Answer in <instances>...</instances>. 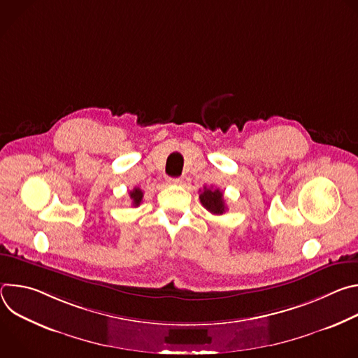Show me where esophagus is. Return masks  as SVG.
I'll return each instance as SVG.
<instances>
[{
    "label": "esophagus",
    "mask_w": 358,
    "mask_h": 358,
    "mask_svg": "<svg viewBox=\"0 0 358 358\" xmlns=\"http://www.w3.org/2000/svg\"><path fill=\"white\" fill-rule=\"evenodd\" d=\"M169 184H171V185H181L182 184V178H169Z\"/></svg>",
    "instance_id": "esophagus-1"
}]
</instances>
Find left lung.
I'll list each match as a JSON object with an SVG mask.
<instances>
[{"instance_id":"1","label":"left lung","mask_w":358,"mask_h":358,"mask_svg":"<svg viewBox=\"0 0 358 358\" xmlns=\"http://www.w3.org/2000/svg\"><path fill=\"white\" fill-rule=\"evenodd\" d=\"M199 201L203 206V208H207L214 215H222L227 210L224 194L218 188L213 189V188L203 187V189L199 194Z\"/></svg>"}]
</instances>
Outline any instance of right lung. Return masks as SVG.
<instances>
[{
    "instance_id": "right-lung-1",
    "label": "right lung",
    "mask_w": 358,
    "mask_h": 358,
    "mask_svg": "<svg viewBox=\"0 0 358 358\" xmlns=\"http://www.w3.org/2000/svg\"><path fill=\"white\" fill-rule=\"evenodd\" d=\"M130 198L133 202V207H138L140 202L143 201V191L136 187L133 191H130Z\"/></svg>"
}]
</instances>
